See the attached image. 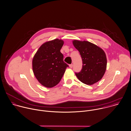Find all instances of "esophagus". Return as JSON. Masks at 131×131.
<instances>
[{"mask_svg": "<svg viewBox=\"0 0 131 131\" xmlns=\"http://www.w3.org/2000/svg\"><path fill=\"white\" fill-rule=\"evenodd\" d=\"M69 67H70V68H73V64H70V65H69Z\"/></svg>", "mask_w": 131, "mask_h": 131, "instance_id": "34e87169", "label": "esophagus"}]
</instances>
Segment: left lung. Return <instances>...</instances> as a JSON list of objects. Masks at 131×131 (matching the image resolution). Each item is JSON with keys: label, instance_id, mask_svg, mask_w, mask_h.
I'll list each match as a JSON object with an SVG mask.
<instances>
[{"label": "left lung", "instance_id": "1", "mask_svg": "<svg viewBox=\"0 0 131 131\" xmlns=\"http://www.w3.org/2000/svg\"><path fill=\"white\" fill-rule=\"evenodd\" d=\"M73 43L79 52L82 60L81 70L75 73L78 79L88 85H92L99 81L106 68V57L103 50L87 41L75 40Z\"/></svg>", "mask_w": 131, "mask_h": 131}]
</instances>
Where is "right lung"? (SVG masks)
<instances>
[{
	"mask_svg": "<svg viewBox=\"0 0 131 131\" xmlns=\"http://www.w3.org/2000/svg\"><path fill=\"white\" fill-rule=\"evenodd\" d=\"M63 41L58 39L48 41L39 48L32 61L33 71L38 81L47 88L56 85L69 65L63 61L60 50Z\"/></svg>",
	"mask_w": 131,
	"mask_h": 131,
	"instance_id": "1",
	"label": "right lung"
}]
</instances>
